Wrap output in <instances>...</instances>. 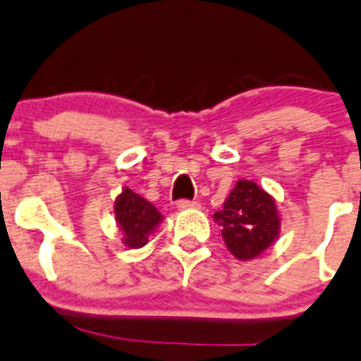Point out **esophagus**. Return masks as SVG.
<instances>
[{
  "mask_svg": "<svg viewBox=\"0 0 361 361\" xmlns=\"http://www.w3.org/2000/svg\"><path fill=\"white\" fill-rule=\"evenodd\" d=\"M176 207H178V209H181V211H185V209H195V207H199V202H195V200L181 199V200H178Z\"/></svg>",
  "mask_w": 361,
  "mask_h": 361,
  "instance_id": "34e87169",
  "label": "esophagus"
}]
</instances>
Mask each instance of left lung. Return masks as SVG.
Returning <instances> with one entry per match:
<instances>
[{"label": "left lung", "instance_id": "1", "mask_svg": "<svg viewBox=\"0 0 361 361\" xmlns=\"http://www.w3.org/2000/svg\"><path fill=\"white\" fill-rule=\"evenodd\" d=\"M223 240L237 259L259 256L279 237L280 218L275 200L254 181H237L221 211L214 212Z\"/></svg>", "mask_w": 361, "mask_h": 361}]
</instances>
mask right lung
I'll return each instance as SVG.
<instances>
[{
    "label": "right lung",
    "instance_id": "obj_1",
    "mask_svg": "<svg viewBox=\"0 0 361 361\" xmlns=\"http://www.w3.org/2000/svg\"><path fill=\"white\" fill-rule=\"evenodd\" d=\"M116 219L124 233V244L131 249H138L149 242V235L161 223V212L140 197L138 193L124 188L114 204Z\"/></svg>",
    "mask_w": 361,
    "mask_h": 361
}]
</instances>
